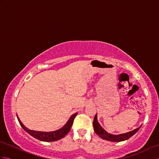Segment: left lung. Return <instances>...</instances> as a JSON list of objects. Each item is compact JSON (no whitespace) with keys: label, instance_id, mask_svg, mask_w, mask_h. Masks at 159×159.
Wrapping results in <instances>:
<instances>
[{"label":"left lung","instance_id":"obj_1","mask_svg":"<svg viewBox=\"0 0 159 159\" xmlns=\"http://www.w3.org/2000/svg\"><path fill=\"white\" fill-rule=\"evenodd\" d=\"M93 126L94 130H95V133L100 137H101L102 139L104 140L113 141V142H120V141H123L128 139L130 137L134 135V134L139 130V128H139H137L136 129H134L132 131L128 132L126 133L120 134H112L111 133H107V132L100 126V124H99L98 121L97 113L96 114L95 117H94V120L93 121Z\"/></svg>","mask_w":159,"mask_h":159}]
</instances>
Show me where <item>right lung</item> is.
I'll return each instance as SVG.
<instances>
[{"label":"right lung","instance_id":"obj_1","mask_svg":"<svg viewBox=\"0 0 159 159\" xmlns=\"http://www.w3.org/2000/svg\"><path fill=\"white\" fill-rule=\"evenodd\" d=\"M77 113H76L72 115V116L69 118V120L67 121V123L64 125L62 128H61L60 129L52 132H42L30 130L22 123V121L19 119L18 115H16V116L20 126H21L23 129L25 130L26 133H29L30 135H31L32 137L39 141H46V142H50V141H55L62 139L63 137H65L66 134L69 133L70 128L72 126L73 121L74 120V118L76 116Z\"/></svg>","mask_w":159,"mask_h":159}]
</instances>
